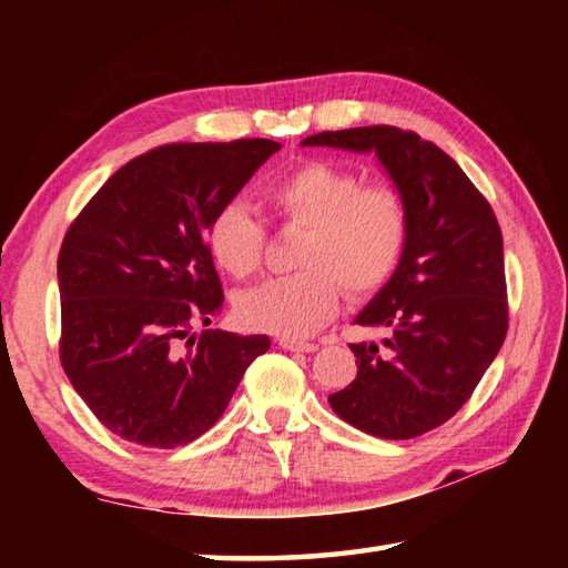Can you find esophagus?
Instances as JSON below:
<instances>
[{
    "label": "esophagus",
    "mask_w": 568,
    "mask_h": 568,
    "mask_svg": "<svg viewBox=\"0 0 568 568\" xmlns=\"http://www.w3.org/2000/svg\"><path fill=\"white\" fill-rule=\"evenodd\" d=\"M277 346L285 348V352H305V354L317 352V344L297 342V339H285V336H281V339H277Z\"/></svg>",
    "instance_id": "obj_1"
}]
</instances>
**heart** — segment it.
<instances>
[{
  "instance_id": "heart-1",
  "label": "heart",
  "mask_w": 568,
  "mask_h": 568,
  "mask_svg": "<svg viewBox=\"0 0 568 568\" xmlns=\"http://www.w3.org/2000/svg\"><path fill=\"white\" fill-rule=\"evenodd\" d=\"M263 202L277 222L305 232L295 251L303 271L236 297V320L246 329L303 339L334 317L342 287L352 297L376 293L405 253L409 216L400 192L364 185L336 163H297L265 185ZM207 248L224 273L248 277L263 261L265 229L244 204L226 202L212 214Z\"/></svg>"
}]
</instances>
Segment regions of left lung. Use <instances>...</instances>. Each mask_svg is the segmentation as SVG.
I'll return each mask as SVG.
<instances>
[{"label": "left lung", "mask_w": 568, "mask_h": 568, "mask_svg": "<svg viewBox=\"0 0 568 568\" xmlns=\"http://www.w3.org/2000/svg\"><path fill=\"white\" fill-rule=\"evenodd\" d=\"M303 146L373 151L407 204L405 253L356 324L385 348L348 344L358 373L329 405L381 439H413L454 417L508 334L503 234L488 200L452 155L415 131H322Z\"/></svg>", "instance_id": "left-lung-1"}]
</instances>
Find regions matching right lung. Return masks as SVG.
Instances as JSON below:
<instances>
[{"label": "right lung", "instance_id": "right-lung-1", "mask_svg": "<svg viewBox=\"0 0 568 568\" xmlns=\"http://www.w3.org/2000/svg\"><path fill=\"white\" fill-rule=\"evenodd\" d=\"M281 149L268 139L168 143L119 168L58 253L60 364L102 425L175 449L222 417L265 334H192L222 312L207 226Z\"/></svg>", "mask_w": 568, "mask_h": 568}]
</instances>
